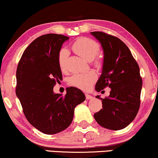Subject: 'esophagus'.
<instances>
[{
    "label": "esophagus",
    "instance_id": "34e87169",
    "mask_svg": "<svg viewBox=\"0 0 158 158\" xmlns=\"http://www.w3.org/2000/svg\"><path fill=\"white\" fill-rule=\"evenodd\" d=\"M85 97H86V99H87V100H91L93 98V96H92V95H88V94H86Z\"/></svg>",
    "mask_w": 158,
    "mask_h": 158
}]
</instances>
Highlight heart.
Masks as SVG:
<instances>
[{"mask_svg":"<svg viewBox=\"0 0 158 158\" xmlns=\"http://www.w3.org/2000/svg\"><path fill=\"white\" fill-rule=\"evenodd\" d=\"M72 49L75 53L81 56L87 61L94 60L93 64L95 67L100 68L102 63L99 59H95L100 52V46L96 41L89 38H80L77 39L72 45ZM69 52L65 48H62L57 55V63L60 69L63 72L67 71V63ZM97 74L94 71L85 73H75L69 79L70 85L82 89L87 90L96 81Z\"/></svg>","mask_w":158,"mask_h":158,"instance_id":"obj_1","label":"heart"}]
</instances>
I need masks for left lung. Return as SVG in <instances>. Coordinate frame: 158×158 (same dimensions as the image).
<instances>
[{"label": "left lung", "mask_w": 158, "mask_h": 158, "mask_svg": "<svg viewBox=\"0 0 158 158\" xmlns=\"http://www.w3.org/2000/svg\"><path fill=\"white\" fill-rule=\"evenodd\" d=\"M91 34L101 42L104 52L102 74L95 89L111 88L109 97L101 98L103 109L95 113L94 118L101 126L118 131L133 122L140 107L142 79L139 66L119 38L101 31ZM95 98L100 99L99 95Z\"/></svg>", "instance_id": "1"}]
</instances>
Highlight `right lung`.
Here are the masks:
<instances>
[{
  "mask_svg": "<svg viewBox=\"0 0 158 158\" xmlns=\"http://www.w3.org/2000/svg\"><path fill=\"white\" fill-rule=\"evenodd\" d=\"M68 39L53 33L38 37L26 48L17 65L16 95L27 121L45 134L66 129L75 107L85 100L77 87H68L65 95L53 92L56 82L63 79L57 55Z\"/></svg>",
  "mask_w": 158,
  "mask_h": 158,
  "instance_id": "add662e5",
  "label": "right lung"
}]
</instances>
